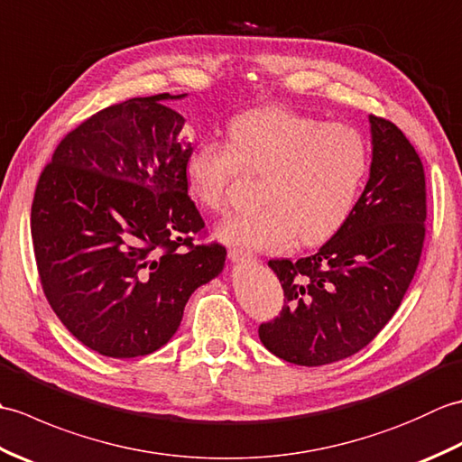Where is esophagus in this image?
Instances as JSON below:
<instances>
[{
	"instance_id": "1",
	"label": "esophagus",
	"mask_w": 462,
	"mask_h": 462,
	"mask_svg": "<svg viewBox=\"0 0 462 462\" xmlns=\"http://www.w3.org/2000/svg\"><path fill=\"white\" fill-rule=\"evenodd\" d=\"M228 258H230L234 263L256 262V258H254L250 252H246V250H238V248H230V250H228Z\"/></svg>"
}]
</instances>
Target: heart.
<instances>
[{
  "instance_id": "b5f03b06",
  "label": "heart",
  "mask_w": 462,
  "mask_h": 462,
  "mask_svg": "<svg viewBox=\"0 0 462 462\" xmlns=\"http://www.w3.org/2000/svg\"><path fill=\"white\" fill-rule=\"evenodd\" d=\"M240 169L262 174L263 206L226 220L218 236L250 250H280L296 234L301 244L326 242L346 224L369 171V149L349 125L266 106L234 116L228 144L194 146L186 161L190 194L204 208L224 210Z\"/></svg>"
}]
</instances>
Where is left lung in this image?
<instances>
[{
  "instance_id": "left-lung-1",
  "label": "left lung",
  "mask_w": 462,
  "mask_h": 462,
  "mask_svg": "<svg viewBox=\"0 0 462 462\" xmlns=\"http://www.w3.org/2000/svg\"><path fill=\"white\" fill-rule=\"evenodd\" d=\"M369 180L346 224L308 258L270 260L280 318L258 333L273 356L318 367L363 349L403 301L425 240V171L397 126L369 115Z\"/></svg>"
}]
</instances>
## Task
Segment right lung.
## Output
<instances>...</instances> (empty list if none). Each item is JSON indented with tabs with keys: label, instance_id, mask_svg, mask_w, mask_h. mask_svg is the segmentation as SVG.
Returning a JSON list of instances; mask_svg holds the SVG:
<instances>
[{
	"label": "right lung",
	"instance_id": "add662e5",
	"mask_svg": "<svg viewBox=\"0 0 462 462\" xmlns=\"http://www.w3.org/2000/svg\"><path fill=\"white\" fill-rule=\"evenodd\" d=\"M184 95L106 106L59 143L32 206L35 262L49 306L83 346L129 359L161 349L196 288L220 276L226 248L189 196ZM186 247V251H180Z\"/></svg>",
	"mask_w": 462,
	"mask_h": 462
}]
</instances>
